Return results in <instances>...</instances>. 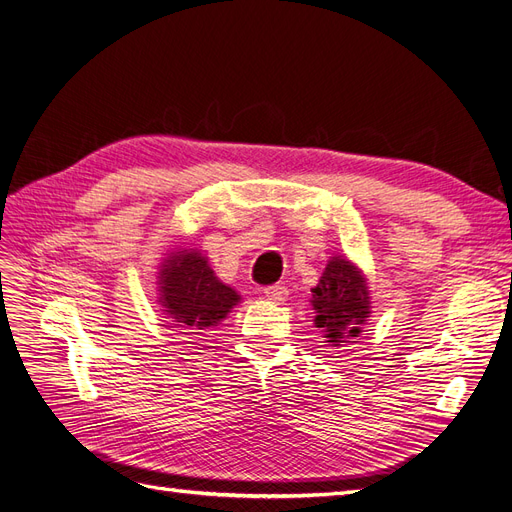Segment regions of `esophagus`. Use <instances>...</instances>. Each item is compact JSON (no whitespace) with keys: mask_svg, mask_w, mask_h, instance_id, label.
<instances>
[{"mask_svg":"<svg viewBox=\"0 0 512 512\" xmlns=\"http://www.w3.org/2000/svg\"><path fill=\"white\" fill-rule=\"evenodd\" d=\"M263 295H266L270 301H274V304H282L289 295V289L285 285H272L268 289H263Z\"/></svg>","mask_w":512,"mask_h":512,"instance_id":"1","label":"esophagus"}]
</instances>
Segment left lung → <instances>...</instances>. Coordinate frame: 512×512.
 Returning <instances> with one entry per match:
<instances>
[{
  "mask_svg": "<svg viewBox=\"0 0 512 512\" xmlns=\"http://www.w3.org/2000/svg\"><path fill=\"white\" fill-rule=\"evenodd\" d=\"M312 306L316 310V327L325 329V337L333 346L358 337L369 316V291L363 274L350 261L333 257L320 276L318 287L312 289Z\"/></svg>",
  "mask_w": 512,
  "mask_h": 512,
  "instance_id": "left-lung-1",
  "label": "left lung"
}]
</instances>
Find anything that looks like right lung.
<instances>
[{"label": "right lung", "mask_w": 512, "mask_h": 512, "mask_svg": "<svg viewBox=\"0 0 512 512\" xmlns=\"http://www.w3.org/2000/svg\"><path fill=\"white\" fill-rule=\"evenodd\" d=\"M160 285L164 312L192 333L215 327L240 301V295L223 285L196 251L170 255L160 272Z\"/></svg>", "instance_id": "1"}]
</instances>
